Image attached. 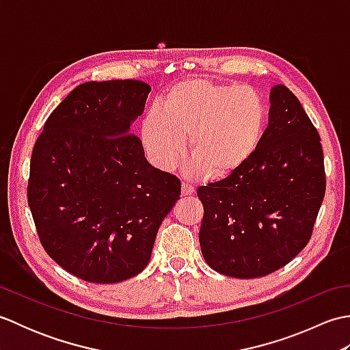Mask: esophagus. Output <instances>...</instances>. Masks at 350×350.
I'll use <instances>...</instances> for the list:
<instances>
[{"instance_id": "esophagus-1", "label": "esophagus", "mask_w": 350, "mask_h": 350, "mask_svg": "<svg viewBox=\"0 0 350 350\" xmlns=\"http://www.w3.org/2000/svg\"><path fill=\"white\" fill-rule=\"evenodd\" d=\"M192 192H194V188H192V185H189L188 182H182V196L187 197V196H191Z\"/></svg>"}]
</instances>
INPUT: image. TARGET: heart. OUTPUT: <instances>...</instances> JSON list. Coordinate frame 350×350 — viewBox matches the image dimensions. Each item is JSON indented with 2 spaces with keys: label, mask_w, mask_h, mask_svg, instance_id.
Here are the masks:
<instances>
[{
  "label": "heart",
  "mask_w": 350,
  "mask_h": 350,
  "mask_svg": "<svg viewBox=\"0 0 350 350\" xmlns=\"http://www.w3.org/2000/svg\"><path fill=\"white\" fill-rule=\"evenodd\" d=\"M266 107L251 87L189 79L162 96L143 123V141L156 167L171 170L189 141L192 171L224 180L247 165L262 144Z\"/></svg>",
  "instance_id": "obj_1"
}]
</instances>
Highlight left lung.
Here are the masks:
<instances>
[{"instance_id": "obj_1", "label": "left lung", "mask_w": 350, "mask_h": 350, "mask_svg": "<svg viewBox=\"0 0 350 350\" xmlns=\"http://www.w3.org/2000/svg\"><path fill=\"white\" fill-rule=\"evenodd\" d=\"M326 189L321 137L286 85L271 90L262 144L239 173L200 187V247L233 278L278 271L307 247Z\"/></svg>"}]
</instances>
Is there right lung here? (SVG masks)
Masks as SVG:
<instances>
[{
    "mask_svg": "<svg viewBox=\"0 0 350 350\" xmlns=\"http://www.w3.org/2000/svg\"><path fill=\"white\" fill-rule=\"evenodd\" d=\"M150 85L88 81L66 96L37 138L28 206L48 256L75 277L111 284L150 262L180 180L152 167L131 123Z\"/></svg>",
    "mask_w": 350,
    "mask_h": 350,
    "instance_id": "right-lung-1",
    "label": "right lung"
}]
</instances>
